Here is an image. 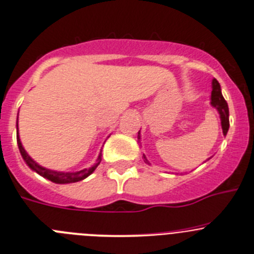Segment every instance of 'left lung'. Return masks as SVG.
<instances>
[{
  "label": "left lung",
  "instance_id": "left-lung-1",
  "mask_svg": "<svg viewBox=\"0 0 254 254\" xmlns=\"http://www.w3.org/2000/svg\"><path fill=\"white\" fill-rule=\"evenodd\" d=\"M211 104L214 106L218 110L220 115V120H222V128L224 135L228 133L229 129V108L228 103L225 102L224 97L222 94V89H220V84L215 78L212 81V95H211ZM138 139H140V133L138 132ZM145 159V156H144ZM145 162H148V160L145 159Z\"/></svg>",
  "mask_w": 254,
  "mask_h": 254
}]
</instances>
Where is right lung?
Segmentation results:
<instances>
[{"instance_id": "obj_1", "label": "right lung", "mask_w": 254, "mask_h": 254, "mask_svg": "<svg viewBox=\"0 0 254 254\" xmlns=\"http://www.w3.org/2000/svg\"><path fill=\"white\" fill-rule=\"evenodd\" d=\"M17 141H18V146H19V150H20L21 156H23V159L26 162V165H28L32 171L37 172V173L41 174L43 178H47L48 181L57 183V184H66V183H75L78 181H82V179L87 178L89 174L93 173L95 168H97V166L99 165L100 161H102V152H100L99 156H98L97 163H95L93 167L89 168V170H87L86 168V170L78 171V172H72V173H63V172L51 171V170H47V168L42 167V166L37 165V163L29 156L28 152L25 151V149H24L23 145H21V141H20V139H19L18 132H17Z\"/></svg>"}]
</instances>
